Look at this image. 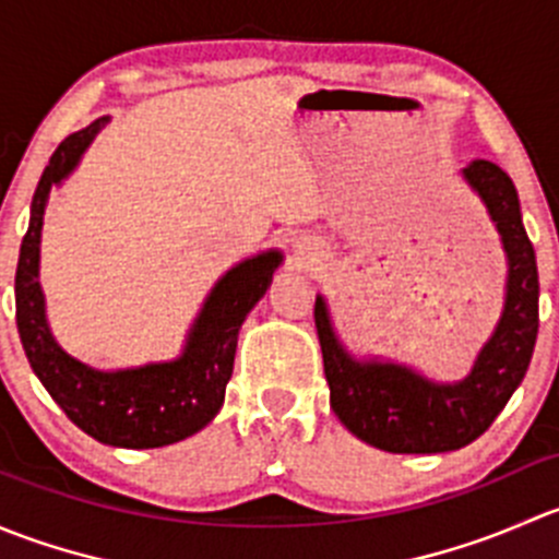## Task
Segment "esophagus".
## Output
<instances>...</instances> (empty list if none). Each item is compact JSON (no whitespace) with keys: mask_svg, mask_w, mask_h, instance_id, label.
<instances>
[{"mask_svg":"<svg viewBox=\"0 0 559 559\" xmlns=\"http://www.w3.org/2000/svg\"><path fill=\"white\" fill-rule=\"evenodd\" d=\"M295 257L300 267H316V264H321L326 259V248L316 238H300L295 243Z\"/></svg>","mask_w":559,"mask_h":559,"instance_id":"1","label":"esophagus"}]
</instances>
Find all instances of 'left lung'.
<instances>
[{
    "label": "left lung",
    "mask_w": 559,
    "mask_h": 559,
    "mask_svg": "<svg viewBox=\"0 0 559 559\" xmlns=\"http://www.w3.org/2000/svg\"><path fill=\"white\" fill-rule=\"evenodd\" d=\"M462 175L487 205L509 257L503 319L465 381L432 384L400 365L357 362L335 337L324 300L316 297L313 319L332 411L359 441L392 454L454 452L476 441L522 384L533 357L538 267L524 233L516 186L487 159L471 162Z\"/></svg>",
    "instance_id": "left-lung-1"
}]
</instances>
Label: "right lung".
<instances>
[{"label": "right lung", "instance_id": "obj_1", "mask_svg": "<svg viewBox=\"0 0 559 559\" xmlns=\"http://www.w3.org/2000/svg\"><path fill=\"white\" fill-rule=\"evenodd\" d=\"M105 123L107 118H97L92 127L70 134L39 178L15 270V321L32 370L72 425L107 447H170L200 432L222 408L224 389L233 379L238 330L267 292L281 253L267 251L246 259L218 281L191 326L183 357L175 362L103 373L61 352L45 321L37 281L39 229L50 186L78 165Z\"/></svg>", "mask_w": 559, "mask_h": 559}]
</instances>
